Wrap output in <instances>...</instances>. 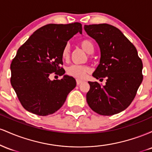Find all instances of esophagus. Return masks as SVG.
I'll return each instance as SVG.
<instances>
[{
  "label": "esophagus",
  "instance_id": "esophagus-1",
  "mask_svg": "<svg viewBox=\"0 0 152 152\" xmlns=\"http://www.w3.org/2000/svg\"><path fill=\"white\" fill-rule=\"evenodd\" d=\"M81 83H83V81H81V80H78V79L76 80V84L77 85L81 84Z\"/></svg>",
  "mask_w": 152,
  "mask_h": 152
}]
</instances>
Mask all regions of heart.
Listing matches in <instances>:
<instances>
[{
    "label": "heart",
    "instance_id": "heart-1",
    "mask_svg": "<svg viewBox=\"0 0 152 152\" xmlns=\"http://www.w3.org/2000/svg\"><path fill=\"white\" fill-rule=\"evenodd\" d=\"M80 46L83 48L87 53H92L94 51V44L91 40L88 38H83L79 41ZM70 46L69 44H66L62 50V58L64 60H68L70 56ZM90 71V69L86 65H71L67 68V74L78 79H83L86 77L87 73Z\"/></svg>",
    "mask_w": 152,
    "mask_h": 152
}]
</instances>
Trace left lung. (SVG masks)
<instances>
[{
	"label": "left lung",
	"mask_w": 152,
	"mask_h": 152,
	"mask_svg": "<svg viewBox=\"0 0 152 152\" xmlns=\"http://www.w3.org/2000/svg\"><path fill=\"white\" fill-rule=\"evenodd\" d=\"M84 29L101 50L100 64L93 76L100 81L106 78L105 86L88 81L87 103L100 115L118 114L130 105L142 82V59L135 46L117 28L102 23L85 25Z\"/></svg>",
	"instance_id": "obj_1"
}]
</instances>
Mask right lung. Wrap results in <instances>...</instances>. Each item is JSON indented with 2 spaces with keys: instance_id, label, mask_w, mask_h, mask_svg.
Instances as JSON below:
<instances>
[{
  "instance_id": "add662e5",
  "label": "right lung",
  "mask_w": 152,
  "mask_h": 152,
  "mask_svg": "<svg viewBox=\"0 0 152 152\" xmlns=\"http://www.w3.org/2000/svg\"><path fill=\"white\" fill-rule=\"evenodd\" d=\"M79 32L80 23H50L36 30L18 48L10 64V83L23 107L38 116L55 113L76 86L74 78L64 75L50 81L52 73L65 74L62 50L68 41Z\"/></svg>"
}]
</instances>
